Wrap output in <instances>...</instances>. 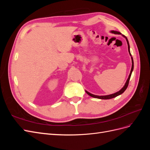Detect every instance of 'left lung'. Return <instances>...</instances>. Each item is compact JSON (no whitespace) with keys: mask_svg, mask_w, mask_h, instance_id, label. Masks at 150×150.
Wrapping results in <instances>:
<instances>
[{"mask_svg":"<svg viewBox=\"0 0 150 150\" xmlns=\"http://www.w3.org/2000/svg\"><path fill=\"white\" fill-rule=\"evenodd\" d=\"M112 33H114V34H121V33H120V32H117V31H115V30H112L111 31ZM124 36V37L126 38V41H127V44H128V51H129V53L130 54V56H131V54L130 53V51H129V42H128V39H127V38L126 37V36H125L124 35H122ZM131 60H132V67H131V71H130V74L129 75V77L128 79H127L126 81V83H125V85L124 86V87L122 88L120 91H119L118 92H117L116 93H114V94H110V95H107V96H96V95H94V94H92L89 93V92L86 91V93H87L88 95H89L90 96H91L93 98H98V99H111V98H115L117 96H119V95L121 94L122 93H123L125 92V91L126 89V88H128V84H129V79H130V78H131V73H132V71H133V68H134V62H133V57H131Z\"/></svg>","mask_w":150,"mask_h":150,"instance_id":"left-lung-1","label":"left lung"}]
</instances>
